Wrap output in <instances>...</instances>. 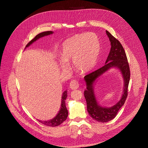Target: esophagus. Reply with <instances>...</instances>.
<instances>
[{"label": "esophagus", "instance_id": "obj_1", "mask_svg": "<svg viewBox=\"0 0 148 148\" xmlns=\"http://www.w3.org/2000/svg\"><path fill=\"white\" fill-rule=\"evenodd\" d=\"M69 86H70V88L72 89H74V90L79 88V84L78 81L76 80H71V82H70V83H69Z\"/></svg>", "mask_w": 148, "mask_h": 148}]
</instances>
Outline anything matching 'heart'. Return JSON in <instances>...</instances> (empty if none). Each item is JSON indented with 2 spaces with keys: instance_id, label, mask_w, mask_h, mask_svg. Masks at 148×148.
<instances>
[{
  "instance_id": "b5f03b06",
  "label": "heart",
  "mask_w": 148,
  "mask_h": 148,
  "mask_svg": "<svg viewBox=\"0 0 148 148\" xmlns=\"http://www.w3.org/2000/svg\"><path fill=\"white\" fill-rule=\"evenodd\" d=\"M100 42L94 33H83L67 39L62 44L59 65L62 69L74 62L77 69L86 73L95 66L100 52Z\"/></svg>"
}]
</instances>
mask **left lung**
Segmentation results:
<instances>
[{
  "label": "left lung",
  "mask_w": 148,
  "mask_h": 148,
  "mask_svg": "<svg viewBox=\"0 0 148 148\" xmlns=\"http://www.w3.org/2000/svg\"><path fill=\"white\" fill-rule=\"evenodd\" d=\"M111 43V49L106 64L86 75L84 79L86 83V90L84 95L87 103V110L90 117L100 122H106L112 120L117 115L118 111L125 103L128 95V88L130 79V70L126 53L121 42L110 32L106 30ZM112 67H118L121 71L124 79V93L120 101L113 107L103 108L97 103L94 94L92 84L98 76Z\"/></svg>",
  "instance_id": "obj_1"
}]
</instances>
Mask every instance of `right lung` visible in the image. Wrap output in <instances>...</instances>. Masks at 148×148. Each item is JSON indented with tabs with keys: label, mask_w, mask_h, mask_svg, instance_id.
<instances>
[{
	"label": "right lung",
	"mask_w": 148,
	"mask_h": 148,
	"mask_svg": "<svg viewBox=\"0 0 148 148\" xmlns=\"http://www.w3.org/2000/svg\"><path fill=\"white\" fill-rule=\"evenodd\" d=\"M53 32L52 31H47V32H44L42 33H40L38 34L33 39V40H31L26 46V47H27L28 46H29L30 44H32L34 42L38 40L39 38H40L41 37H43L46 35H49L50 34H52ZM67 90H65L63 92V94H62V103H61V107L60 111L59 112L58 114L56 116L55 118H54L51 120L47 121H41L38 120V121L42 123V124L47 126H49V127H56L58 126L60 124L64 122L67 118L68 116V110L66 107L65 105V100L67 97Z\"/></svg>",
	"instance_id": "obj_1"
}]
</instances>
